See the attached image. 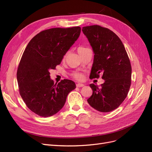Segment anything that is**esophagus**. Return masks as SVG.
I'll return each instance as SVG.
<instances>
[{"label": "esophagus", "mask_w": 152, "mask_h": 152, "mask_svg": "<svg viewBox=\"0 0 152 152\" xmlns=\"http://www.w3.org/2000/svg\"><path fill=\"white\" fill-rule=\"evenodd\" d=\"M77 87H83V86H84V84H81V83H78V84H77Z\"/></svg>", "instance_id": "obj_1"}]
</instances>
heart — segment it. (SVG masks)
<instances>
[{"mask_svg":"<svg viewBox=\"0 0 152 152\" xmlns=\"http://www.w3.org/2000/svg\"><path fill=\"white\" fill-rule=\"evenodd\" d=\"M85 49H86V48L80 47V48H79V49H78V52H80V51H81V50H83ZM71 76L72 77L74 78L75 79L77 80H82V79H83V78H84L83 74H82L81 72H74L72 73H71Z\"/></svg>","mask_w":152,"mask_h":152,"instance_id":"obj_1","label":"heart"}]
</instances>
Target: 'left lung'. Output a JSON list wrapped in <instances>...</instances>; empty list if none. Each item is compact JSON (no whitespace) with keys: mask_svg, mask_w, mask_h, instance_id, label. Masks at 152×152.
<instances>
[{"mask_svg":"<svg viewBox=\"0 0 152 152\" xmlns=\"http://www.w3.org/2000/svg\"><path fill=\"white\" fill-rule=\"evenodd\" d=\"M82 30L94 53L90 79H98L102 75L104 80L101 87L89 85L93 94L87 102L98 111L111 112L122 104L129 91V58L121 40L112 30L99 25L84 26Z\"/></svg>","mask_w":152,"mask_h":152,"instance_id":"8db88e82","label":"left lung"}]
</instances>
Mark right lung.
Masks as SVG:
<instances>
[{"label": "right lung", "instance_id": "add662e5", "mask_svg": "<svg viewBox=\"0 0 152 152\" xmlns=\"http://www.w3.org/2000/svg\"><path fill=\"white\" fill-rule=\"evenodd\" d=\"M81 28L45 30L31 39L17 70L20 94L31 112L48 117L58 113L66 102L75 82L68 79L54 84L49 70L61 63L64 55L79 38Z\"/></svg>", "mask_w": 152, "mask_h": 152}]
</instances>
